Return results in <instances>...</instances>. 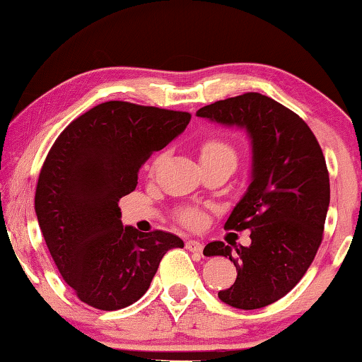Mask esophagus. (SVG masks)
<instances>
[{
	"mask_svg": "<svg viewBox=\"0 0 362 362\" xmlns=\"http://www.w3.org/2000/svg\"><path fill=\"white\" fill-rule=\"evenodd\" d=\"M202 247H204V245H202V242H199V240L191 239V240L186 242V249L191 250V252H196V254H201Z\"/></svg>",
	"mask_w": 362,
	"mask_h": 362,
	"instance_id": "1",
	"label": "esophagus"
}]
</instances>
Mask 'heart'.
Wrapping results in <instances>:
<instances>
[{
    "mask_svg": "<svg viewBox=\"0 0 362 362\" xmlns=\"http://www.w3.org/2000/svg\"><path fill=\"white\" fill-rule=\"evenodd\" d=\"M199 156L202 165H224V163L235 165L237 163V150L234 145L219 135L202 138L199 143ZM160 163L161 156H158L153 163V170H156ZM180 221L187 227H197L202 222V216L194 209H185L180 212Z\"/></svg>",
    "mask_w": 362,
    "mask_h": 362,
    "instance_id": "heart-1",
    "label": "heart"
}]
</instances>
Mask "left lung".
Segmentation results:
<instances>
[{
    "instance_id": "left-lung-1",
    "label": "left lung",
    "mask_w": 362,
    "mask_h": 362,
    "mask_svg": "<svg viewBox=\"0 0 362 362\" xmlns=\"http://www.w3.org/2000/svg\"><path fill=\"white\" fill-rule=\"evenodd\" d=\"M197 117L242 127L252 138V182L224 226L250 230L252 244L232 250L214 240L204 247V255L234 262V285L219 291L224 303L264 308L303 279L323 240L329 206L323 151L303 118L257 92L211 103Z\"/></svg>"
}]
</instances>
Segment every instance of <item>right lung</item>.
Listing matches in <instances>:
<instances>
[{
  "label": "right lung",
  "mask_w": 362,
  "mask_h": 362,
  "mask_svg": "<svg viewBox=\"0 0 362 362\" xmlns=\"http://www.w3.org/2000/svg\"><path fill=\"white\" fill-rule=\"evenodd\" d=\"M191 113L110 100L72 120L39 173L34 207L59 274L97 310L130 306L150 288L170 249L165 230L122 226L118 202L135 191L145 161L175 140Z\"/></svg>",
  "instance_id": "obj_1"
}]
</instances>
